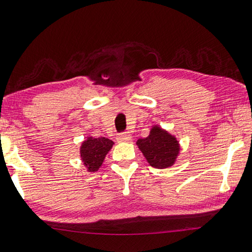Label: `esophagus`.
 Wrapping results in <instances>:
<instances>
[{"mask_svg": "<svg viewBox=\"0 0 252 252\" xmlns=\"http://www.w3.org/2000/svg\"><path fill=\"white\" fill-rule=\"evenodd\" d=\"M118 142H130L132 140V135L129 133H119L117 135Z\"/></svg>", "mask_w": 252, "mask_h": 252, "instance_id": "esophagus-1", "label": "esophagus"}]
</instances>
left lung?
<instances>
[{"label": "left lung", "instance_id": "8db88e82", "mask_svg": "<svg viewBox=\"0 0 252 252\" xmlns=\"http://www.w3.org/2000/svg\"><path fill=\"white\" fill-rule=\"evenodd\" d=\"M136 145L150 165L155 168L172 166L180 154V143L175 136L158 126L151 129L149 136L139 139Z\"/></svg>", "mask_w": 252, "mask_h": 252}]
</instances>
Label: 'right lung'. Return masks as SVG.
Masks as SVG:
<instances>
[{
	"label": "right lung",
	"mask_w": 252,
	"mask_h": 252,
	"mask_svg": "<svg viewBox=\"0 0 252 252\" xmlns=\"http://www.w3.org/2000/svg\"><path fill=\"white\" fill-rule=\"evenodd\" d=\"M114 143L107 138L88 136L80 146V158L88 172H95L102 165L107 153Z\"/></svg>",
	"instance_id": "add662e5"
}]
</instances>
